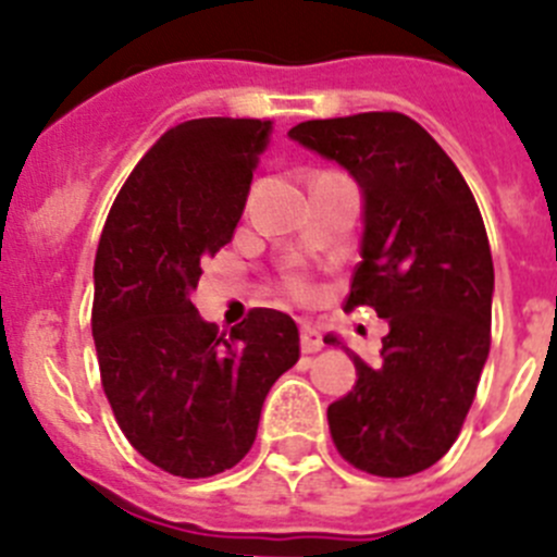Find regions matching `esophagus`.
<instances>
[{
  "label": "esophagus",
  "instance_id": "esophagus-1",
  "mask_svg": "<svg viewBox=\"0 0 557 557\" xmlns=\"http://www.w3.org/2000/svg\"><path fill=\"white\" fill-rule=\"evenodd\" d=\"M299 333H302V352H319V349H322V333H319L313 324L302 322V330H299Z\"/></svg>",
  "mask_w": 557,
  "mask_h": 557
}]
</instances>
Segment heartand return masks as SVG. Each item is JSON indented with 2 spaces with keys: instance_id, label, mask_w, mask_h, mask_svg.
I'll use <instances>...</instances> for the list:
<instances>
[{
  "instance_id": "heart-1",
  "label": "heart",
  "mask_w": 557,
  "mask_h": 557,
  "mask_svg": "<svg viewBox=\"0 0 557 557\" xmlns=\"http://www.w3.org/2000/svg\"><path fill=\"white\" fill-rule=\"evenodd\" d=\"M294 290H297V294H305V283H299L297 280V283H294Z\"/></svg>"
}]
</instances>
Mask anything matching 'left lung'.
Segmentation results:
<instances>
[{
    "label": "left lung",
    "instance_id": "left-lung-1",
    "mask_svg": "<svg viewBox=\"0 0 557 557\" xmlns=\"http://www.w3.org/2000/svg\"><path fill=\"white\" fill-rule=\"evenodd\" d=\"M290 141L347 169L363 199L360 263L347 310L388 322L374 363L327 408L335 447L377 478L424 472L455 444L491 347L494 263L463 174L403 113L315 119Z\"/></svg>",
    "mask_w": 557,
    "mask_h": 557
}]
</instances>
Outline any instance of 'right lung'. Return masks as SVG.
Here are the masks:
<instances>
[{"label":"right lung","mask_w":557,"mask_h":557,"mask_svg":"<svg viewBox=\"0 0 557 557\" xmlns=\"http://www.w3.org/2000/svg\"><path fill=\"white\" fill-rule=\"evenodd\" d=\"M272 133L260 119H191L160 135L110 208L94 260V344L127 441L177 478H213L252 447L269 388L299 360L288 313L258 308L230 338L191 294L230 244Z\"/></svg>","instance_id":"right-lung-1"}]
</instances>
